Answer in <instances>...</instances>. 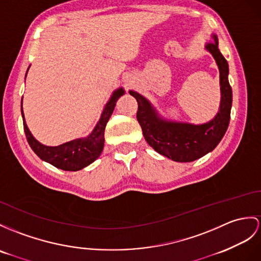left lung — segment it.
Wrapping results in <instances>:
<instances>
[{
    "label": "left lung",
    "mask_w": 261,
    "mask_h": 261,
    "mask_svg": "<svg viewBox=\"0 0 261 261\" xmlns=\"http://www.w3.org/2000/svg\"><path fill=\"white\" fill-rule=\"evenodd\" d=\"M205 48L218 66L220 84L219 109L209 122L196 125L165 118L147 98L129 91L138 103L136 117L146 142L161 155L178 163L194 162L214 150L229 125L232 104V91L228 81L229 67L218 48L217 35L212 34V42L207 43Z\"/></svg>",
    "instance_id": "left-lung-1"
}]
</instances>
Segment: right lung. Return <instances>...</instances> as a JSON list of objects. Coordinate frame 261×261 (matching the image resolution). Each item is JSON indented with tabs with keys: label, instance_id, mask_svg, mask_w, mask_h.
<instances>
[{
	"label": "right lung",
	"instance_id": "add662e5",
	"mask_svg": "<svg viewBox=\"0 0 261 261\" xmlns=\"http://www.w3.org/2000/svg\"><path fill=\"white\" fill-rule=\"evenodd\" d=\"M25 77H27V75H25ZM124 94L125 91L123 87H119L113 92L112 96L105 104L103 112L100 114V118L98 119L97 124L95 125L90 135L73 139V141L66 142L59 146H46L35 139V137L32 135V133L29 129L27 122H25L23 107L21 105L24 132L31 148L33 149V151L42 161L53 165L56 168L68 171H77L85 168L88 165L96 161L101 154V151H103L106 124L112 116L114 109H115L116 101Z\"/></svg>",
	"mask_w": 261,
	"mask_h": 261
}]
</instances>
